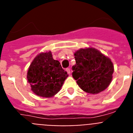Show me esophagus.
Here are the masks:
<instances>
[{
    "mask_svg": "<svg viewBox=\"0 0 133 133\" xmlns=\"http://www.w3.org/2000/svg\"><path fill=\"white\" fill-rule=\"evenodd\" d=\"M66 72H68V74L70 75V73H71V72H70V69H66Z\"/></svg>",
    "mask_w": 133,
    "mask_h": 133,
    "instance_id": "esophagus-1",
    "label": "esophagus"
}]
</instances>
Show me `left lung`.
Returning a JSON list of instances; mask_svg holds the SVG:
<instances>
[{
	"label": "left lung",
	"mask_w": 133,
	"mask_h": 133,
	"mask_svg": "<svg viewBox=\"0 0 133 133\" xmlns=\"http://www.w3.org/2000/svg\"><path fill=\"white\" fill-rule=\"evenodd\" d=\"M76 64L72 77L84 92L98 94L104 90L112 79L114 66L109 57L95 48L81 49L74 54Z\"/></svg>",
	"instance_id": "left-lung-1"
}]
</instances>
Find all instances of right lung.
<instances>
[{
    "instance_id": "1",
    "label": "right lung",
    "mask_w": 133,
    "mask_h": 133,
    "mask_svg": "<svg viewBox=\"0 0 133 133\" xmlns=\"http://www.w3.org/2000/svg\"><path fill=\"white\" fill-rule=\"evenodd\" d=\"M26 77L35 95L50 98L59 92L69 75L59 61L53 59L51 51H47L36 55L29 66Z\"/></svg>"
}]
</instances>
